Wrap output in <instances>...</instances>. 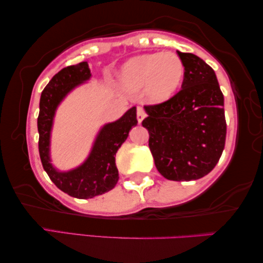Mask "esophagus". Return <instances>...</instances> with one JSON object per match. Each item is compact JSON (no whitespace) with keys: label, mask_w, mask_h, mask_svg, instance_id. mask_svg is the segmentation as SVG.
Listing matches in <instances>:
<instances>
[{"label":"esophagus","mask_w":263,"mask_h":263,"mask_svg":"<svg viewBox=\"0 0 263 263\" xmlns=\"http://www.w3.org/2000/svg\"><path fill=\"white\" fill-rule=\"evenodd\" d=\"M136 115H137V121H139V123H141L142 121H143V119L145 118V111H144V109L142 108V107H137Z\"/></svg>","instance_id":"esophagus-1"}]
</instances>
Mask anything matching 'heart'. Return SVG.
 I'll return each instance as SVG.
<instances>
[{
	"instance_id": "b5f03b06",
	"label": "heart",
	"mask_w": 263,
	"mask_h": 263,
	"mask_svg": "<svg viewBox=\"0 0 263 263\" xmlns=\"http://www.w3.org/2000/svg\"><path fill=\"white\" fill-rule=\"evenodd\" d=\"M184 64L177 54L152 53L137 55L124 64L120 83L126 91L145 93L153 101H165L177 91L184 78Z\"/></svg>"
}]
</instances>
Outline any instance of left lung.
<instances>
[{"label":"left lung","mask_w":263,"mask_h":263,"mask_svg":"<svg viewBox=\"0 0 263 263\" xmlns=\"http://www.w3.org/2000/svg\"><path fill=\"white\" fill-rule=\"evenodd\" d=\"M184 64L182 89L158 105L144 106L142 126L163 177L190 182L213 170L225 148L223 96L216 73L193 53L177 51Z\"/></svg>","instance_id":"obj_1"}]
</instances>
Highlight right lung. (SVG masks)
<instances>
[{"mask_svg":"<svg viewBox=\"0 0 263 263\" xmlns=\"http://www.w3.org/2000/svg\"><path fill=\"white\" fill-rule=\"evenodd\" d=\"M87 62L64 67L43 89L37 119L38 149L43 167L59 190L68 196L87 199L113 189L119 180L115 155L127 140L129 130L137 124L136 107H132L119 120L107 123L98 133L87 160L76 169L63 172L51 164L50 136L55 109L77 86L91 78Z\"/></svg>","mask_w":263,"mask_h":263,"instance_id":"1","label":"right lung"}]
</instances>
